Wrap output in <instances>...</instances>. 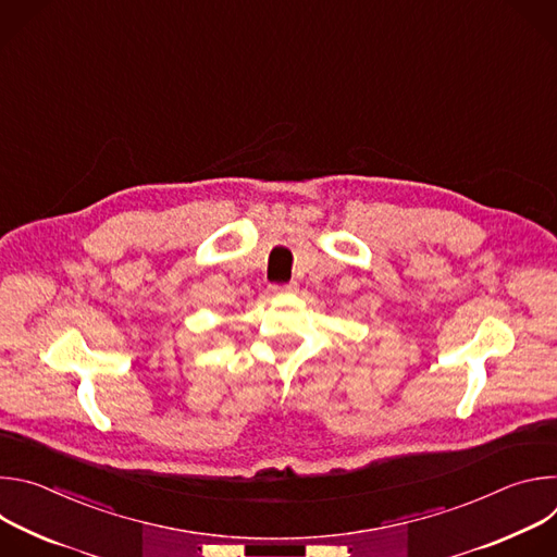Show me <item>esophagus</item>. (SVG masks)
<instances>
[{
  "mask_svg": "<svg viewBox=\"0 0 557 557\" xmlns=\"http://www.w3.org/2000/svg\"><path fill=\"white\" fill-rule=\"evenodd\" d=\"M297 290V282H288V284H282V286H273V293L275 295H286V293H295Z\"/></svg>",
  "mask_w": 557,
  "mask_h": 557,
  "instance_id": "34e87169",
  "label": "esophagus"
}]
</instances>
